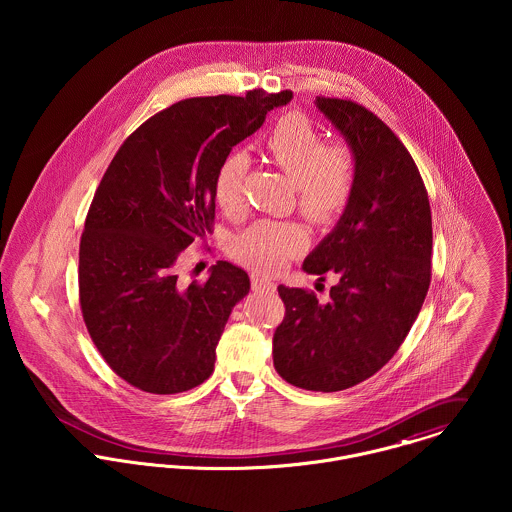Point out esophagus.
I'll return each mask as SVG.
<instances>
[{
    "instance_id": "34e87169",
    "label": "esophagus",
    "mask_w": 512,
    "mask_h": 512,
    "mask_svg": "<svg viewBox=\"0 0 512 512\" xmlns=\"http://www.w3.org/2000/svg\"><path fill=\"white\" fill-rule=\"evenodd\" d=\"M252 290L254 292L274 293L276 292V284L266 280V278H252Z\"/></svg>"
}]
</instances>
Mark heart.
<instances>
[{
  "instance_id": "obj_1",
  "label": "heart",
  "mask_w": 512,
  "mask_h": 512,
  "mask_svg": "<svg viewBox=\"0 0 512 512\" xmlns=\"http://www.w3.org/2000/svg\"><path fill=\"white\" fill-rule=\"evenodd\" d=\"M266 147L274 163L295 181L299 213L319 228L343 219L357 189V157L347 144H329L301 114H284L272 128ZM252 159L244 149L228 151L217 167L213 195L226 215L244 209V187ZM307 232L297 222L258 220L244 228L230 246L242 266L258 274H276L305 252Z\"/></svg>"
}]
</instances>
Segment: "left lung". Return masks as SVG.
Here are the masks:
<instances>
[{"mask_svg":"<svg viewBox=\"0 0 512 512\" xmlns=\"http://www.w3.org/2000/svg\"><path fill=\"white\" fill-rule=\"evenodd\" d=\"M357 157V189L303 270L337 284L329 299L278 286L286 307L274 366L297 388L339 392L386 365L410 333L432 282V209L400 138L363 104L317 96Z\"/></svg>","mask_w":512,"mask_h":512,"instance_id":"left-lung-1","label":"left lung"}]
</instances>
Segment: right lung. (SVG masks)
Returning <instances> with one entry per match:
<instances>
[{
	"label": "right lung",
	"instance_id": "1",
	"mask_svg": "<svg viewBox=\"0 0 512 512\" xmlns=\"http://www.w3.org/2000/svg\"><path fill=\"white\" fill-rule=\"evenodd\" d=\"M292 92L201 96L153 114L116 151L90 203L78 250V299L98 353L149 394H177L215 370L248 274L219 260L207 282H179L187 246L213 232L222 157Z\"/></svg>",
	"mask_w": 512,
	"mask_h": 512
}]
</instances>
